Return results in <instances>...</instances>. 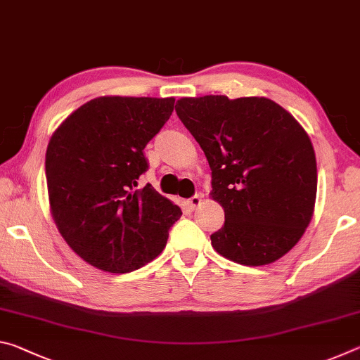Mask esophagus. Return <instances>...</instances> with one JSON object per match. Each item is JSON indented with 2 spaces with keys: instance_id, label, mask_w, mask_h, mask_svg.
Wrapping results in <instances>:
<instances>
[{
  "instance_id": "1",
  "label": "esophagus",
  "mask_w": 360,
  "mask_h": 360,
  "mask_svg": "<svg viewBox=\"0 0 360 360\" xmlns=\"http://www.w3.org/2000/svg\"><path fill=\"white\" fill-rule=\"evenodd\" d=\"M202 195H193L192 198H188V205H191V208H198L200 205H202Z\"/></svg>"
}]
</instances>
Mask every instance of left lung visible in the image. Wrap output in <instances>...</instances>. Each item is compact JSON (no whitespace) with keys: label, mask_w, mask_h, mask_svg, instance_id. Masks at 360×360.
<instances>
[{"label":"left lung","mask_w":360,"mask_h":360,"mask_svg":"<svg viewBox=\"0 0 360 360\" xmlns=\"http://www.w3.org/2000/svg\"><path fill=\"white\" fill-rule=\"evenodd\" d=\"M176 114L197 139L212 174L211 198L225 224L211 245L248 266L276 262L311 222L318 168L308 133L265 96L181 98Z\"/></svg>","instance_id":"left-lung-1"}]
</instances>
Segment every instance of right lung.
<instances>
[{
  "label": "right lung",
  "instance_id": "right-lung-1",
  "mask_svg": "<svg viewBox=\"0 0 360 360\" xmlns=\"http://www.w3.org/2000/svg\"><path fill=\"white\" fill-rule=\"evenodd\" d=\"M174 98L98 96L71 112L46 150L49 205L60 235L98 270L129 273L163 251L182 211L138 178Z\"/></svg>",
  "mask_w": 360,
  "mask_h": 360
}]
</instances>
